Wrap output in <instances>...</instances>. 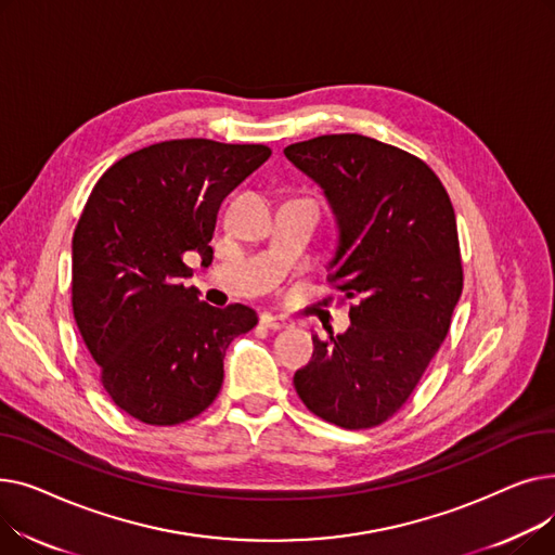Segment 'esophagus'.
<instances>
[{"instance_id": "1", "label": "esophagus", "mask_w": 555, "mask_h": 555, "mask_svg": "<svg viewBox=\"0 0 555 555\" xmlns=\"http://www.w3.org/2000/svg\"><path fill=\"white\" fill-rule=\"evenodd\" d=\"M260 324L266 326V328H270V331H283V328H287V322L283 317H276V314H262L260 317Z\"/></svg>"}]
</instances>
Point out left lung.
<instances>
[{
  "label": "left lung",
  "mask_w": 555,
  "mask_h": 555,
  "mask_svg": "<svg viewBox=\"0 0 555 555\" xmlns=\"http://www.w3.org/2000/svg\"><path fill=\"white\" fill-rule=\"evenodd\" d=\"M283 153L331 202L339 249L328 283L356 299L344 335H312L295 389L326 423L377 427L414 393L461 297L450 195L423 159L371 137L322 134Z\"/></svg>",
  "instance_id": "8db88e82"
}]
</instances>
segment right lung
Instances as JSON below:
<instances>
[{
	"label": "right lung",
	"mask_w": 555,
	"mask_h": 555,
	"mask_svg": "<svg viewBox=\"0 0 555 555\" xmlns=\"http://www.w3.org/2000/svg\"><path fill=\"white\" fill-rule=\"evenodd\" d=\"M272 155L262 143L170 139L126 155L94 184L72 241V308L112 402L145 425L199 416L222 387L243 304L186 287L184 256L211 262L222 199Z\"/></svg>",
	"instance_id": "add662e5"
}]
</instances>
